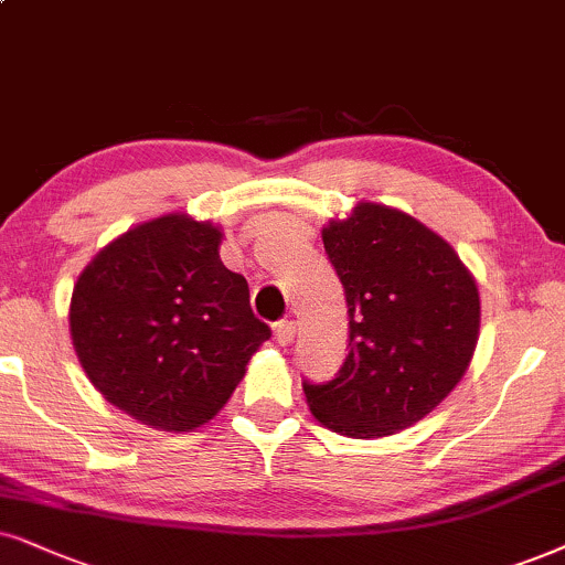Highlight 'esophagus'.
<instances>
[{
	"mask_svg": "<svg viewBox=\"0 0 565 565\" xmlns=\"http://www.w3.org/2000/svg\"><path fill=\"white\" fill-rule=\"evenodd\" d=\"M295 323H291V320H281V323H276V328H274V335H276V341L281 347H289L291 341H295Z\"/></svg>",
	"mask_w": 565,
	"mask_h": 565,
	"instance_id": "esophagus-1",
	"label": "esophagus"
}]
</instances>
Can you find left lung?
Segmentation results:
<instances>
[{"label": "left lung", "mask_w": 565, "mask_h": 565, "mask_svg": "<svg viewBox=\"0 0 565 565\" xmlns=\"http://www.w3.org/2000/svg\"><path fill=\"white\" fill-rule=\"evenodd\" d=\"M344 284L349 354L339 375L305 383L312 417L347 438H385L459 385L480 339V289L456 249L423 221L362 203L323 226Z\"/></svg>", "instance_id": "1"}]
</instances>
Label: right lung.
Segmentation results:
<instances>
[{
	"label": "right lung",
	"instance_id": "add662e5",
	"mask_svg": "<svg viewBox=\"0 0 565 565\" xmlns=\"http://www.w3.org/2000/svg\"><path fill=\"white\" fill-rule=\"evenodd\" d=\"M221 239L211 221L167 213L119 234L75 281L70 335L85 375L153 430L216 417L270 339L245 276L221 263Z\"/></svg>",
	"mask_w": 565,
	"mask_h": 565
}]
</instances>
